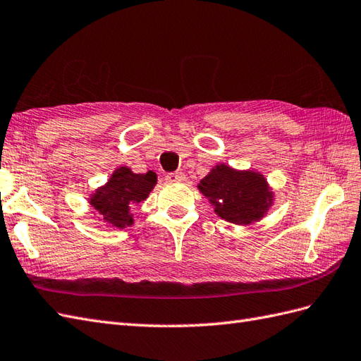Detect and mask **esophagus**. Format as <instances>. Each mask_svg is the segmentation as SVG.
I'll use <instances>...</instances> for the list:
<instances>
[{
	"mask_svg": "<svg viewBox=\"0 0 361 361\" xmlns=\"http://www.w3.org/2000/svg\"><path fill=\"white\" fill-rule=\"evenodd\" d=\"M184 173L183 172H172V173H168L166 175V181L169 183H180V181H184Z\"/></svg>",
	"mask_w": 361,
	"mask_h": 361,
	"instance_id": "esophagus-1",
	"label": "esophagus"
}]
</instances>
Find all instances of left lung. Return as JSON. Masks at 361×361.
<instances>
[{
    "instance_id": "8db88e82",
    "label": "left lung",
    "mask_w": 361,
    "mask_h": 361,
    "mask_svg": "<svg viewBox=\"0 0 361 361\" xmlns=\"http://www.w3.org/2000/svg\"><path fill=\"white\" fill-rule=\"evenodd\" d=\"M198 189L215 207L218 216L238 226L262 219L274 198L262 173L236 171L224 163L212 168Z\"/></svg>"
}]
</instances>
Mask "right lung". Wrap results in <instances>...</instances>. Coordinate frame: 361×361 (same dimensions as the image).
<instances>
[{"mask_svg":"<svg viewBox=\"0 0 361 361\" xmlns=\"http://www.w3.org/2000/svg\"><path fill=\"white\" fill-rule=\"evenodd\" d=\"M155 184V172L134 173L126 166H122L113 172L105 186L91 193L90 204L104 223L125 228L134 224L131 209L149 197Z\"/></svg>","mask_w":361,"mask_h":361,"instance_id":"1","label":"right lung"}]
</instances>
